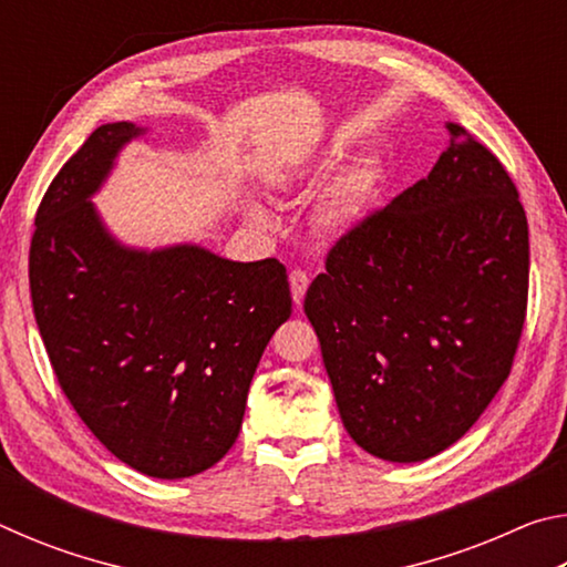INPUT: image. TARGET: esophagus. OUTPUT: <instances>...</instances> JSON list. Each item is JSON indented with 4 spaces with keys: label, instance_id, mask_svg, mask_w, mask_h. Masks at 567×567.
I'll use <instances>...</instances> for the list:
<instances>
[{
    "label": "esophagus",
    "instance_id": "esophagus-1",
    "mask_svg": "<svg viewBox=\"0 0 567 567\" xmlns=\"http://www.w3.org/2000/svg\"><path fill=\"white\" fill-rule=\"evenodd\" d=\"M307 285H310V277H307V272H302V270L290 272V290H292V300H295L297 307H300V302H302V297L307 292Z\"/></svg>",
    "mask_w": 567,
    "mask_h": 567
}]
</instances>
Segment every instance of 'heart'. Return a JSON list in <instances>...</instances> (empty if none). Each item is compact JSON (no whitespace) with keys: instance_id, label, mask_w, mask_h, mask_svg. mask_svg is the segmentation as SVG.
Returning a JSON list of instances; mask_svg holds the SVG:
<instances>
[{"instance_id":"b5f03b06","label":"heart","mask_w":567,"mask_h":567,"mask_svg":"<svg viewBox=\"0 0 567 567\" xmlns=\"http://www.w3.org/2000/svg\"><path fill=\"white\" fill-rule=\"evenodd\" d=\"M370 187H372V179L368 169L354 167V169L342 172V175L334 179L322 195V203H320L322 225L330 229H344L352 223H358L364 213V205H368ZM249 215H252L255 223L260 225L270 223V215H267V209H262L260 205L249 209Z\"/></svg>"}]
</instances>
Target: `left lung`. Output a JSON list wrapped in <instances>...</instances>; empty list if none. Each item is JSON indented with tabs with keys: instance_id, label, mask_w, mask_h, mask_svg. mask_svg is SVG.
Listing matches in <instances>:
<instances>
[{
	"instance_id": "obj_1",
	"label": "left lung",
	"mask_w": 567,
	"mask_h": 567,
	"mask_svg": "<svg viewBox=\"0 0 567 567\" xmlns=\"http://www.w3.org/2000/svg\"><path fill=\"white\" fill-rule=\"evenodd\" d=\"M430 169L330 247L305 295L350 437L390 463L457 443L511 375L530 243L515 182L447 122Z\"/></svg>"
}]
</instances>
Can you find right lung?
Masks as SVG:
<instances>
[{
    "instance_id": "add662e5",
    "label": "right lung",
    "mask_w": 567,
    "mask_h": 567,
    "mask_svg": "<svg viewBox=\"0 0 567 567\" xmlns=\"http://www.w3.org/2000/svg\"><path fill=\"white\" fill-rule=\"evenodd\" d=\"M140 132L102 124L56 172L34 217L30 292L56 382L92 435L140 473L177 480L233 447L292 297L275 257L114 243L90 195Z\"/></svg>"
}]
</instances>
